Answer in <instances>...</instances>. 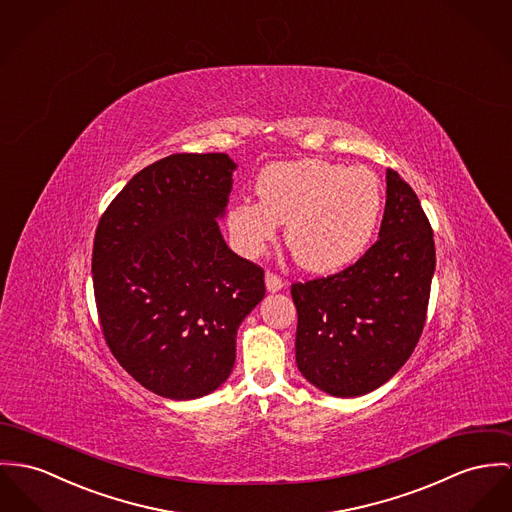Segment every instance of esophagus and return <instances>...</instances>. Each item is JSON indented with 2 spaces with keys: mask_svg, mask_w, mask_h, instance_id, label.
I'll list each match as a JSON object with an SVG mask.
<instances>
[{
  "mask_svg": "<svg viewBox=\"0 0 512 512\" xmlns=\"http://www.w3.org/2000/svg\"><path fill=\"white\" fill-rule=\"evenodd\" d=\"M265 284H267L269 292H278V290H282L286 286V282L280 276L271 273V271H267V275H265Z\"/></svg>",
  "mask_w": 512,
  "mask_h": 512,
  "instance_id": "1",
  "label": "esophagus"
}]
</instances>
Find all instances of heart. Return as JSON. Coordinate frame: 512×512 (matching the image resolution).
I'll return each mask as SVG.
<instances>
[{
    "instance_id": "heart-1",
    "label": "heart",
    "mask_w": 512,
    "mask_h": 512,
    "mask_svg": "<svg viewBox=\"0 0 512 512\" xmlns=\"http://www.w3.org/2000/svg\"><path fill=\"white\" fill-rule=\"evenodd\" d=\"M259 202L239 200L228 228L245 255H259L286 224L284 241L294 261L312 273H333L354 263L376 232L382 187L366 167L306 158L267 165L255 183Z\"/></svg>"
}]
</instances>
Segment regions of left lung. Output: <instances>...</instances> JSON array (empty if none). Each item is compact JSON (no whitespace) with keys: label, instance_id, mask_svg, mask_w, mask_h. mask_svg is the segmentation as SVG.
Returning <instances> with one entry per match:
<instances>
[{"label":"left lung","instance_id":"obj_1","mask_svg":"<svg viewBox=\"0 0 512 512\" xmlns=\"http://www.w3.org/2000/svg\"><path fill=\"white\" fill-rule=\"evenodd\" d=\"M378 241L335 275L294 282L296 364L315 388L356 397L386 384L415 351L427 321L436 253L415 191L386 173Z\"/></svg>","mask_w":512,"mask_h":512}]
</instances>
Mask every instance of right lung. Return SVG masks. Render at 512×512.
<instances>
[{"instance_id": "right-lung-1", "label": "right lung", "mask_w": 512, "mask_h": 512, "mask_svg": "<svg viewBox=\"0 0 512 512\" xmlns=\"http://www.w3.org/2000/svg\"><path fill=\"white\" fill-rule=\"evenodd\" d=\"M226 154H173L136 173L93 239V292L118 364L169 399L214 392L236 362L239 323L265 271L236 255L216 218L232 191Z\"/></svg>"}]
</instances>
